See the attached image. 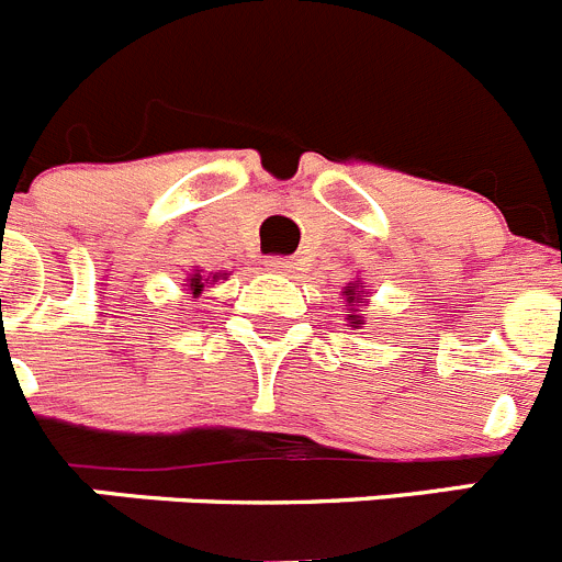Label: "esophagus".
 <instances>
[{"instance_id": "obj_1", "label": "esophagus", "mask_w": 562, "mask_h": 562, "mask_svg": "<svg viewBox=\"0 0 562 562\" xmlns=\"http://www.w3.org/2000/svg\"><path fill=\"white\" fill-rule=\"evenodd\" d=\"M292 267H295V261H292V258H286V256L265 258V270H270V272H290Z\"/></svg>"}]
</instances>
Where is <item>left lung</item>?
I'll use <instances>...</instances> for the list:
<instances>
[{
	"instance_id": "1",
	"label": "left lung",
	"mask_w": 562,
	"mask_h": 562,
	"mask_svg": "<svg viewBox=\"0 0 562 562\" xmlns=\"http://www.w3.org/2000/svg\"><path fill=\"white\" fill-rule=\"evenodd\" d=\"M346 301H349L351 312H357L355 306H362V304H366V295H360V290H355V286H346ZM349 321H351V324H355L357 315H349Z\"/></svg>"
}]
</instances>
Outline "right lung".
<instances>
[{
    "instance_id": "1",
    "label": "right lung",
    "mask_w": 562,
    "mask_h": 562,
    "mask_svg": "<svg viewBox=\"0 0 562 562\" xmlns=\"http://www.w3.org/2000/svg\"><path fill=\"white\" fill-rule=\"evenodd\" d=\"M202 286H205V284H202V276H200V272H196V276L191 278V290H193V295H196V292H202Z\"/></svg>"
}]
</instances>
